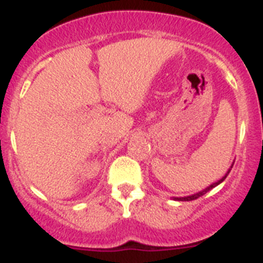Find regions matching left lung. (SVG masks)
Instances as JSON below:
<instances>
[{
	"label": "left lung",
	"instance_id": "obj_1",
	"mask_svg": "<svg viewBox=\"0 0 263 263\" xmlns=\"http://www.w3.org/2000/svg\"><path fill=\"white\" fill-rule=\"evenodd\" d=\"M232 167H233V164H232L231 167H229V170H228L227 171V174H225L224 176H222L221 179H218L217 182H215V183H212V184H210L208 185V187H205L204 188V190H201V191H199V192H196V194H192V195H190V196H183V197H173L174 200H178V201H191V200H195V199H199V197L200 196H203V195H205L206 192L208 191H211V190H212V188H215L216 185H218L220 184V183H222L225 180V178H227L228 176V174L231 173V168Z\"/></svg>",
	"mask_w": 263,
	"mask_h": 263
}]
</instances>
